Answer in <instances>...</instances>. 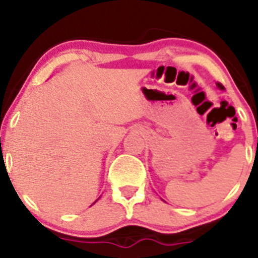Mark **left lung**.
Segmentation results:
<instances>
[{
    "label": "left lung",
    "mask_w": 258,
    "mask_h": 258,
    "mask_svg": "<svg viewBox=\"0 0 258 258\" xmlns=\"http://www.w3.org/2000/svg\"><path fill=\"white\" fill-rule=\"evenodd\" d=\"M217 87L220 88V90H225V87H223V86L221 85V83H217Z\"/></svg>",
    "instance_id": "8db88e82"
}]
</instances>
